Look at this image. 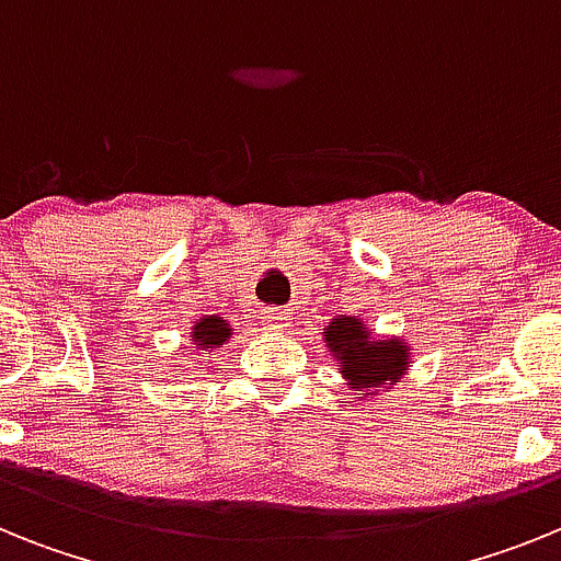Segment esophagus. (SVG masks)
Here are the masks:
<instances>
[{
	"label": "esophagus",
	"mask_w": 561,
	"mask_h": 561,
	"mask_svg": "<svg viewBox=\"0 0 561 561\" xmlns=\"http://www.w3.org/2000/svg\"><path fill=\"white\" fill-rule=\"evenodd\" d=\"M286 311L284 309H266L264 311V325H270V329H284L286 325Z\"/></svg>",
	"instance_id": "1"
}]
</instances>
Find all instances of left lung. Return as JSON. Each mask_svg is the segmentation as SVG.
<instances>
[{"label":"left lung","instance_id":"1","mask_svg":"<svg viewBox=\"0 0 561 561\" xmlns=\"http://www.w3.org/2000/svg\"><path fill=\"white\" fill-rule=\"evenodd\" d=\"M340 374L359 399H370L379 388L393 385L410 368V345L401 340H374L356 317L342 314L323 331Z\"/></svg>","mask_w":561,"mask_h":561}]
</instances>
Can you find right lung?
<instances>
[{"instance_id":"obj_1","label":"right lung","mask_w":561,"mask_h":561,"mask_svg":"<svg viewBox=\"0 0 561 561\" xmlns=\"http://www.w3.org/2000/svg\"><path fill=\"white\" fill-rule=\"evenodd\" d=\"M232 329L227 320H221V317H202L199 323L193 325L191 336H193V345L199 351H210V348H221L227 340H230Z\"/></svg>"}]
</instances>
